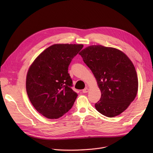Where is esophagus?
Returning <instances> with one entry per match:
<instances>
[{"instance_id": "1", "label": "esophagus", "mask_w": 153, "mask_h": 153, "mask_svg": "<svg viewBox=\"0 0 153 153\" xmlns=\"http://www.w3.org/2000/svg\"><path fill=\"white\" fill-rule=\"evenodd\" d=\"M89 92V89H88L87 87L85 88L84 89L82 90V92H83V93H87V92Z\"/></svg>"}]
</instances>
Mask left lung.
Returning a JSON list of instances; mask_svg holds the SVG:
<instances>
[{"label": "left lung", "mask_w": 153, "mask_h": 153, "mask_svg": "<svg viewBox=\"0 0 153 153\" xmlns=\"http://www.w3.org/2000/svg\"><path fill=\"white\" fill-rule=\"evenodd\" d=\"M90 68L101 91L95 107L102 115L121 114L137 95V73L130 58L117 48L91 45L79 53Z\"/></svg>", "instance_id": "1"}]
</instances>
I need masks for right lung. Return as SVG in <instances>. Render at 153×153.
I'll use <instances>...</instances> for the list:
<instances>
[{
	"mask_svg": "<svg viewBox=\"0 0 153 153\" xmlns=\"http://www.w3.org/2000/svg\"><path fill=\"white\" fill-rule=\"evenodd\" d=\"M81 44H54L40 53L27 74L30 101L43 116L57 119L72 108L77 94L71 89L68 67L82 50Z\"/></svg>",
	"mask_w": 153,
	"mask_h": 153,
	"instance_id": "1",
	"label": "right lung"
}]
</instances>
